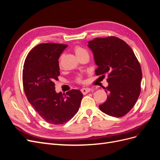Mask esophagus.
<instances>
[{
    "label": "esophagus",
    "instance_id": "1",
    "mask_svg": "<svg viewBox=\"0 0 160 160\" xmlns=\"http://www.w3.org/2000/svg\"><path fill=\"white\" fill-rule=\"evenodd\" d=\"M90 91H91V89H89V88H82L81 89V93H83V95H85V94H87L88 93H89Z\"/></svg>",
    "mask_w": 160,
    "mask_h": 160
}]
</instances>
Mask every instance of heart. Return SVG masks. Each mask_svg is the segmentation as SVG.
Returning a JSON list of instances; mask_svg holds the SVG:
<instances>
[{"label":"heart","mask_w":160,"mask_h":160,"mask_svg":"<svg viewBox=\"0 0 160 160\" xmlns=\"http://www.w3.org/2000/svg\"><path fill=\"white\" fill-rule=\"evenodd\" d=\"M73 50H74V52L76 54V55L79 57H81V55H83V54H85V53H88V51H87L86 49H85L83 47H82L79 45H76L73 48ZM61 59H62V56L60 57L59 58V66H61ZM75 81L77 82V83H81L82 82H83V77H82L81 75H78L76 77V79H75Z\"/></svg>","instance_id":"1"}]
</instances>
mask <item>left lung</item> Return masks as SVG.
Instances as JSON below:
<instances>
[{"label": "left lung", "instance_id": "8db88e82", "mask_svg": "<svg viewBox=\"0 0 160 160\" xmlns=\"http://www.w3.org/2000/svg\"><path fill=\"white\" fill-rule=\"evenodd\" d=\"M98 68L97 75L107 74L109 85L103 88L108 99L99 109L113 117H122L133 108L141 92L142 72L133 50L121 38L111 36L89 41Z\"/></svg>", "mask_w": 160, "mask_h": 160}]
</instances>
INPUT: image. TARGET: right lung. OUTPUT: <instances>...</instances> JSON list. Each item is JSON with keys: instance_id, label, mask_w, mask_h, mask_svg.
<instances>
[{"instance_id": "add662e5", "label": "right lung", "mask_w": 160, "mask_h": 160, "mask_svg": "<svg viewBox=\"0 0 160 160\" xmlns=\"http://www.w3.org/2000/svg\"><path fill=\"white\" fill-rule=\"evenodd\" d=\"M67 45L41 43L27 55L22 69V84L27 98L47 123L61 125L69 121L80 107L83 94L78 89L57 93L55 81L60 75L59 58Z\"/></svg>"}]
</instances>
